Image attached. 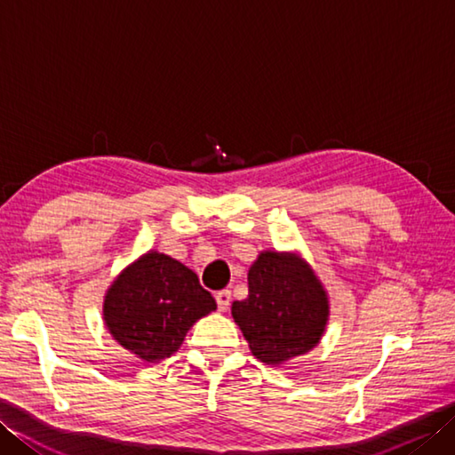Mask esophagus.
I'll list each match as a JSON object with an SVG mask.
<instances>
[{"mask_svg":"<svg viewBox=\"0 0 455 455\" xmlns=\"http://www.w3.org/2000/svg\"><path fill=\"white\" fill-rule=\"evenodd\" d=\"M215 299H217L219 311H227L228 305H230V291H228V289H220V291L215 293Z\"/></svg>","mask_w":455,"mask_h":455,"instance_id":"esophagus-1","label":"esophagus"}]
</instances>
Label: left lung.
<instances>
[{"label":"left lung","instance_id":"obj_1","mask_svg":"<svg viewBox=\"0 0 455 455\" xmlns=\"http://www.w3.org/2000/svg\"><path fill=\"white\" fill-rule=\"evenodd\" d=\"M328 308L323 283L301 256L266 250L248 269V297L233 303V318L258 360L279 365L313 350Z\"/></svg>","mask_w":455,"mask_h":455}]
</instances>
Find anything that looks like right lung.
<instances>
[{"mask_svg": "<svg viewBox=\"0 0 455 455\" xmlns=\"http://www.w3.org/2000/svg\"><path fill=\"white\" fill-rule=\"evenodd\" d=\"M215 308L196 272L150 250L108 289L103 321L124 350L144 362H160L178 352L193 323Z\"/></svg>", "mask_w": 455, "mask_h": 455, "instance_id": "1", "label": "right lung"}]
</instances>
